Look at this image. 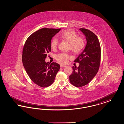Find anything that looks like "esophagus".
<instances>
[{
	"instance_id": "1",
	"label": "esophagus",
	"mask_w": 124,
	"mask_h": 124,
	"mask_svg": "<svg viewBox=\"0 0 124 124\" xmlns=\"http://www.w3.org/2000/svg\"><path fill=\"white\" fill-rule=\"evenodd\" d=\"M66 66L65 65H60V67H66Z\"/></svg>"
}]
</instances>
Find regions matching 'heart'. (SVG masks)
Masks as SVG:
<instances>
[{
    "label": "heart",
    "mask_w": 124,
    "mask_h": 124,
    "mask_svg": "<svg viewBox=\"0 0 124 124\" xmlns=\"http://www.w3.org/2000/svg\"><path fill=\"white\" fill-rule=\"evenodd\" d=\"M60 37L62 40L70 43V49L75 54L81 53L85 47V39L82 37H78L74 30H66L61 33ZM58 40L56 39H53L51 44V48L53 49H56L58 47ZM70 58V56L65 53H60L56 57L57 60L61 64L66 63Z\"/></svg>",
    "instance_id": "heart-1"
}]
</instances>
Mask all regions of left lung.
<instances>
[{
  "label": "left lung",
  "instance_id": "1",
  "mask_svg": "<svg viewBox=\"0 0 124 124\" xmlns=\"http://www.w3.org/2000/svg\"><path fill=\"white\" fill-rule=\"evenodd\" d=\"M85 36L86 45L75 62L78 67L72 66V72L69 76L70 82L74 86L80 87L87 85L99 71L101 59V48L99 40L93 32L85 28L79 29Z\"/></svg>",
  "mask_w": 124,
  "mask_h": 124
}]
</instances>
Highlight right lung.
<instances>
[{
  "label": "right lung",
  "instance_id": "1",
  "mask_svg": "<svg viewBox=\"0 0 124 124\" xmlns=\"http://www.w3.org/2000/svg\"><path fill=\"white\" fill-rule=\"evenodd\" d=\"M61 29L42 28L33 33L24 45L22 62L30 79L38 85L46 87L53 83L60 69L57 63L46 62L51 51V43Z\"/></svg>",
  "mask_w": 124,
  "mask_h": 124
}]
</instances>
